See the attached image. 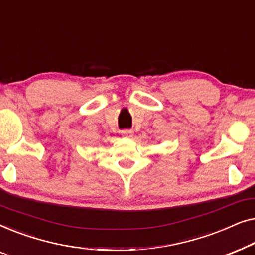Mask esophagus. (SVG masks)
I'll return each instance as SVG.
<instances>
[{
  "instance_id": "1",
  "label": "esophagus",
  "mask_w": 255,
  "mask_h": 255,
  "mask_svg": "<svg viewBox=\"0 0 255 255\" xmlns=\"http://www.w3.org/2000/svg\"><path fill=\"white\" fill-rule=\"evenodd\" d=\"M122 134L124 135V137H128V138H131L132 135H133V131L132 130H123L121 132Z\"/></svg>"
}]
</instances>
